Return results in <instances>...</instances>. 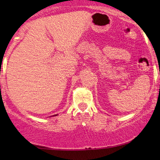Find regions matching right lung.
Segmentation results:
<instances>
[{
	"label": "right lung",
	"mask_w": 160,
	"mask_h": 160,
	"mask_svg": "<svg viewBox=\"0 0 160 160\" xmlns=\"http://www.w3.org/2000/svg\"><path fill=\"white\" fill-rule=\"evenodd\" d=\"M53 116H57V115H56H56H53Z\"/></svg>",
	"instance_id": "right-lung-1"
}]
</instances>
